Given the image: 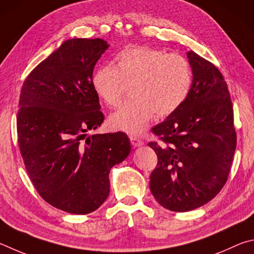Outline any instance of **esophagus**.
Masks as SVG:
<instances>
[{"label": "esophagus", "instance_id": "1", "mask_svg": "<svg viewBox=\"0 0 254 254\" xmlns=\"http://www.w3.org/2000/svg\"><path fill=\"white\" fill-rule=\"evenodd\" d=\"M129 139H130L131 145L134 146V147H139V146H143L144 145V141L141 140V139H139L138 137H136V136H130Z\"/></svg>", "mask_w": 254, "mask_h": 254}]
</instances>
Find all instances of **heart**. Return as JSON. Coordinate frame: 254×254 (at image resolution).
<instances>
[{"label":"heart","instance_id":"obj_1","mask_svg":"<svg viewBox=\"0 0 254 254\" xmlns=\"http://www.w3.org/2000/svg\"><path fill=\"white\" fill-rule=\"evenodd\" d=\"M130 100L110 116L114 129L138 135L155 113L165 117L188 99L192 87L189 61L175 53L146 47H130L115 56V66L101 65L91 77L97 96L109 107L122 101L124 83H131Z\"/></svg>","mask_w":254,"mask_h":254}]
</instances>
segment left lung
<instances>
[{"mask_svg": "<svg viewBox=\"0 0 254 254\" xmlns=\"http://www.w3.org/2000/svg\"><path fill=\"white\" fill-rule=\"evenodd\" d=\"M193 81L188 99L153 128L161 143L150 192L163 207L188 212L214 198L228 180L237 147L233 107L220 70L188 52Z\"/></svg>", "mask_w": 254, "mask_h": 254, "instance_id": "obj_1", "label": "left lung"}]
</instances>
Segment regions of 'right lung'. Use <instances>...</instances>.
<instances>
[{"mask_svg":"<svg viewBox=\"0 0 254 254\" xmlns=\"http://www.w3.org/2000/svg\"><path fill=\"white\" fill-rule=\"evenodd\" d=\"M108 47L98 38L66 40L21 89L16 126L25 170L44 201L72 214L106 201L110 170L131 150L125 132L87 137L105 119L91 77Z\"/></svg>","mask_w":254,"mask_h":254,"instance_id":"add662e5","label":"right lung"}]
</instances>
